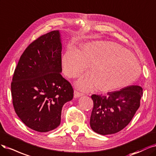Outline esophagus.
Listing matches in <instances>:
<instances>
[{"label":"esophagus","mask_w":156,"mask_h":156,"mask_svg":"<svg viewBox=\"0 0 156 156\" xmlns=\"http://www.w3.org/2000/svg\"><path fill=\"white\" fill-rule=\"evenodd\" d=\"M83 94L82 93H80L78 91H76V90H75V91H74V98H78V97H80L83 96Z\"/></svg>","instance_id":"34e87169"}]
</instances>
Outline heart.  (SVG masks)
Here are the masks:
<instances>
[{
	"label": "heart",
	"instance_id": "b5f03b06",
	"mask_svg": "<svg viewBox=\"0 0 156 156\" xmlns=\"http://www.w3.org/2000/svg\"><path fill=\"white\" fill-rule=\"evenodd\" d=\"M90 66V73L76 82V87L89 91L97 86L101 91H113L127 86L139 76L140 67L133 54L120 44L97 41L85 44L80 52L69 48L63 54V73L77 78Z\"/></svg>",
	"mask_w": 156,
	"mask_h": 156
}]
</instances>
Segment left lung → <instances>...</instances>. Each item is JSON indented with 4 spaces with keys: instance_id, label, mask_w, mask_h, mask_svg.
<instances>
[{
    "instance_id": "obj_1",
    "label": "left lung",
    "mask_w": 156,
    "mask_h": 156,
    "mask_svg": "<svg viewBox=\"0 0 156 156\" xmlns=\"http://www.w3.org/2000/svg\"><path fill=\"white\" fill-rule=\"evenodd\" d=\"M142 96L143 88L139 85H129L105 95L93 94L90 126L103 135L120 132L132 120Z\"/></svg>"
}]
</instances>
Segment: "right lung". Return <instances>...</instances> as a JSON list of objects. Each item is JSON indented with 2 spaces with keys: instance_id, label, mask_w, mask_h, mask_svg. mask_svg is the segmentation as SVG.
<instances>
[{
  "instance_id": "add662e5",
  "label": "right lung",
  "mask_w": 156,
  "mask_h": 156,
  "mask_svg": "<svg viewBox=\"0 0 156 156\" xmlns=\"http://www.w3.org/2000/svg\"><path fill=\"white\" fill-rule=\"evenodd\" d=\"M62 39L59 30L35 40L20 58L11 84L13 105L22 122L39 132L56 128L63 105L73 89L62 76Z\"/></svg>"
}]
</instances>
